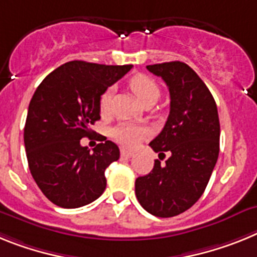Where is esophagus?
<instances>
[{
	"label": "esophagus",
	"mask_w": 257,
	"mask_h": 257,
	"mask_svg": "<svg viewBox=\"0 0 257 257\" xmlns=\"http://www.w3.org/2000/svg\"><path fill=\"white\" fill-rule=\"evenodd\" d=\"M120 154H121V156H124V158H132V156L135 155V153H132V151H129V150H125V149H121Z\"/></svg>",
	"instance_id": "1"
}]
</instances>
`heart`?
I'll use <instances>...</instances> for the list:
<instances>
[{
    "label": "heart",
    "mask_w": 257,
    "mask_h": 257,
    "mask_svg": "<svg viewBox=\"0 0 257 257\" xmlns=\"http://www.w3.org/2000/svg\"><path fill=\"white\" fill-rule=\"evenodd\" d=\"M129 88L136 97L144 103L159 98V86L151 77L146 75H136L129 80ZM111 89H107L99 98V110L106 113L110 110ZM147 136V129L141 124L132 121H121L112 129V137L116 142L125 147H136Z\"/></svg>",
    "instance_id": "obj_1"
}]
</instances>
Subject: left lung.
Masks as SVG:
<instances>
[{"label": "left lung", "mask_w": 257, "mask_h": 257, "mask_svg": "<svg viewBox=\"0 0 257 257\" xmlns=\"http://www.w3.org/2000/svg\"><path fill=\"white\" fill-rule=\"evenodd\" d=\"M169 89L171 111L160 135L150 142L153 171L136 180V196L149 213L173 217L190 208L206 190L220 151V121L211 91L184 62L147 66Z\"/></svg>", "instance_id": "1"}]
</instances>
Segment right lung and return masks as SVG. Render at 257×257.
Masks as SVG:
<instances>
[{
	"label": "right lung",
	"instance_id": "obj_1",
	"mask_svg": "<svg viewBox=\"0 0 257 257\" xmlns=\"http://www.w3.org/2000/svg\"><path fill=\"white\" fill-rule=\"evenodd\" d=\"M132 67L67 62L36 89L24 126L27 160L40 190L57 206H86L106 189L104 171L120 158L119 147L104 141L90 151L80 140L94 133L101 95Z\"/></svg>",
	"mask_w": 257,
	"mask_h": 257
}]
</instances>
